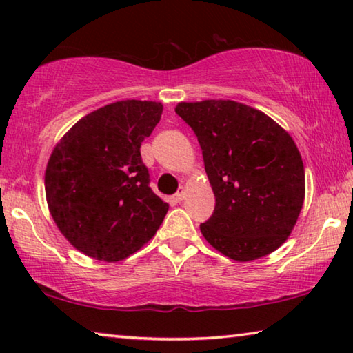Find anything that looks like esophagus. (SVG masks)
<instances>
[{
	"mask_svg": "<svg viewBox=\"0 0 353 353\" xmlns=\"http://www.w3.org/2000/svg\"><path fill=\"white\" fill-rule=\"evenodd\" d=\"M183 198H185L183 190H182V191H179V193H176V194H174V201H176V202H181Z\"/></svg>",
	"mask_w": 353,
	"mask_h": 353,
	"instance_id": "esophagus-1",
	"label": "esophagus"
}]
</instances>
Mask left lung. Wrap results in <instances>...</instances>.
I'll list each match as a JSON object with an SVG mask.
<instances>
[{
  "instance_id": "left-lung-1",
  "label": "left lung",
  "mask_w": 353,
  "mask_h": 353,
  "mask_svg": "<svg viewBox=\"0 0 353 353\" xmlns=\"http://www.w3.org/2000/svg\"><path fill=\"white\" fill-rule=\"evenodd\" d=\"M214 193L201 232L221 254L250 261L285 243L302 210L305 171L294 140L265 113L229 99L179 103Z\"/></svg>"
}]
</instances>
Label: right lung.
Wrapping results in <instances>:
<instances>
[{"label": "right lung", "mask_w": 353, "mask_h": 353, "mask_svg": "<svg viewBox=\"0 0 353 353\" xmlns=\"http://www.w3.org/2000/svg\"><path fill=\"white\" fill-rule=\"evenodd\" d=\"M162 103L118 101L88 113L48 160L45 193L63 236L88 256L119 261L155 235L170 205L149 187L140 146Z\"/></svg>", "instance_id": "right-lung-1"}]
</instances>
